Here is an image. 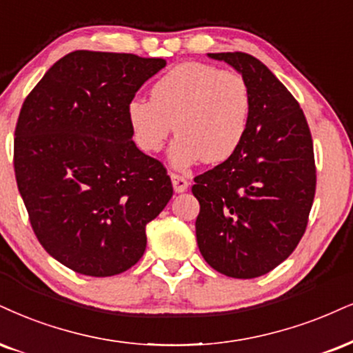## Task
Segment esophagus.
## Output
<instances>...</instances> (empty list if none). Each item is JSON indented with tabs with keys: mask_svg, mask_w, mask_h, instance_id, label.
Returning a JSON list of instances; mask_svg holds the SVG:
<instances>
[{
	"mask_svg": "<svg viewBox=\"0 0 353 353\" xmlns=\"http://www.w3.org/2000/svg\"><path fill=\"white\" fill-rule=\"evenodd\" d=\"M170 178H172V185H173V190L176 191V193H183V191L188 190V180L183 175H176V173H172L170 175Z\"/></svg>",
	"mask_w": 353,
	"mask_h": 353,
	"instance_id": "1",
	"label": "esophagus"
}]
</instances>
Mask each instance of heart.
<instances>
[{"label":"heart","mask_w":353,"mask_h":353,"mask_svg":"<svg viewBox=\"0 0 353 353\" xmlns=\"http://www.w3.org/2000/svg\"><path fill=\"white\" fill-rule=\"evenodd\" d=\"M250 111V90L242 75L185 62L157 78L150 99H130L125 114L139 149L150 154L163 149L175 124L178 136L168 159L175 168L186 170L201 160L225 162L236 154Z\"/></svg>","instance_id":"obj_1"}]
</instances>
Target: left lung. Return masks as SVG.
<instances>
[{
  "instance_id": "left-lung-1",
  "label": "left lung",
  "mask_w": 353,
  "mask_h": 353,
  "mask_svg": "<svg viewBox=\"0 0 353 353\" xmlns=\"http://www.w3.org/2000/svg\"><path fill=\"white\" fill-rule=\"evenodd\" d=\"M241 73L252 97L239 150L194 178L196 241L203 259L232 278L272 272L296 249L316 193L312 139L293 94L259 59L208 54Z\"/></svg>"
}]
</instances>
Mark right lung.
Returning a JSON list of instances; mask_svg holds the SVG:
<instances>
[{
    "instance_id": "add662e5",
    "label": "right lung",
    "mask_w": 353,
    "mask_h": 353,
    "mask_svg": "<svg viewBox=\"0 0 353 353\" xmlns=\"http://www.w3.org/2000/svg\"><path fill=\"white\" fill-rule=\"evenodd\" d=\"M167 65L134 54L75 50L21 108L17 188L47 254L73 272L112 276L145 252V225L173 194L167 170L132 141L128 104Z\"/></svg>"
}]
</instances>
